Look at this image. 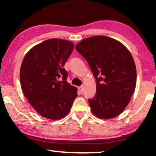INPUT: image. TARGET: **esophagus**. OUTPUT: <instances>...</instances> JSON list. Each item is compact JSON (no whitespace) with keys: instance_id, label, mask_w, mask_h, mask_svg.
<instances>
[{"instance_id":"34e87169","label":"esophagus","mask_w":156,"mask_h":156,"mask_svg":"<svg viewBox=\"0 0 156 156\" xmlns=\"http://www.w3.org/2000/svg\"><path fill=\"white\" fill-rule=\"evenodd\" d=\"M78 90L80 92V93H82V92L83 91V86H80V87H78Z\"/></svg>"}]
</instances>
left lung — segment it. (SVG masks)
<instances>
[{
    "label": "left lung",
    "instance_id": "left-lung-1",
    "mask_svg": "<svg viewBox=\"0 0 156 156\" xmlns=\"http://www.w3.org/2000/svg\"><path fill=\"white\" fill-rule=\"evenodd\" d=\"M76 49L88 62L96 78V95L88 100L92 113L102 119L120 115L136 84V65L130 52L120 42L105 36L84 39Z\"/></svg>",
    "mask_w": 156,
    "mask_h": 156
}]
</instances>
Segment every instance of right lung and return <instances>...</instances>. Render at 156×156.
<instances>
[{
    "mask_svg": "<svg viewBox=\"0 0 156 156\" xmlns=\"http://www.w3.org/2000/svg\"><path fill=\"white\" fill-rule=\"evenodd\" d=\"M73 47L71 41L49 39L31 48L21 65L23 94L34 109L48 119L64 118L78 96L77 88L67 82L64 68Z\"/></svg>",
    "mask_w": 156,
    "mask_h": 156,
    "instance_id": "right-lung-1",
    "label": "right lung"
}]
</instances>
